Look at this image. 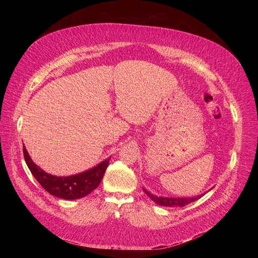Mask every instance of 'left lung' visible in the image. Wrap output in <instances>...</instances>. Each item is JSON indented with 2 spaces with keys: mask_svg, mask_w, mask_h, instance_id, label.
<instances>
[{
  "mask_svg": "<svg viewBox=\"0 0 258 258\" xmlns=\"http://www.w3.org/2000/svg\"><path fill=\"white\" fill-rule=\"evenodd\" d=\"M144 192L148 195V197H150L156 204L161 205V206H166V207H174V206H179V207H183L186 206L198 199H200L204 194L196 196V197H188V198H173V197H158L156 195L151 194L150 192L147 191L145 188H143ZM210 191V190H209Z\"/></svg>",
  "mask_w": 258,
  "mask_h": 258,
  "instance_id": "left-lung-1",
  "label": "left lung"
}]
</instances>
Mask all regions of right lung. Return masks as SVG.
Listing matches in <instances>:
<instances>
[{
	"label": "right lung",
	"mask_w": 258,
	"mask_h": 258,
	"mask_svg": "<svg viewBox=\"0 0 258 258\" xmlns=\"http://www.w3.org/2000/svg\"><path fill=\"white\" fill-rule=\"evenodd\" d=\"M23 154L30 172L41 183V186L53 196L66 200H77L83 198L97 189L110 160L109 157L98 165L78 174L57 176L46 172L36 165L31 160L25 147H23Z\"/></svg>",
	"instance_id": "add662e5"
}]
</instances>
